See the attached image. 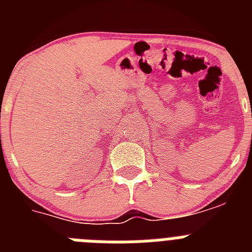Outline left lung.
<instances>
[{
	"instance_id": "left-lung-1",
	"label": "left lung",
	"mask_w": 252,
	"mask_h": 252,
	"mask_svg": "<svg viewBox=\"0 0 252 252\" xmlns=\"http://www.w3.org/2000/svg\"><path fill=\"white\" fill-rule=\"evenodd\" d=\"M251 117H252V106H251ZM251 139H252V137H251Z\"/></svg>"
}]
</instances>
